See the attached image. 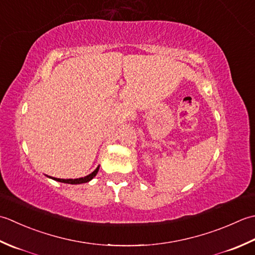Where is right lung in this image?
<instances>
[{
  "label": "right lung",
  "instance_id": "obj_1",
  "mask_svg": "<svg viewBox=\"0 0 255 255\" xmlns=\"http://www.w3.org/2000/svg\"><path fill=\"white\" fill-rule=\"evenodd\" d=\"M98 170H99V166L96 168V170H93L91 174L86 176V177H81V178H77V179H60V178H55V177H51V178L57 180V181H60V183H65V184H72V185L84 184V183H88V181H90L93 177H95L98 173Z\"/></svg>",
  "mask_w": 255,
  "mask_h": 255
}]
</instances>
